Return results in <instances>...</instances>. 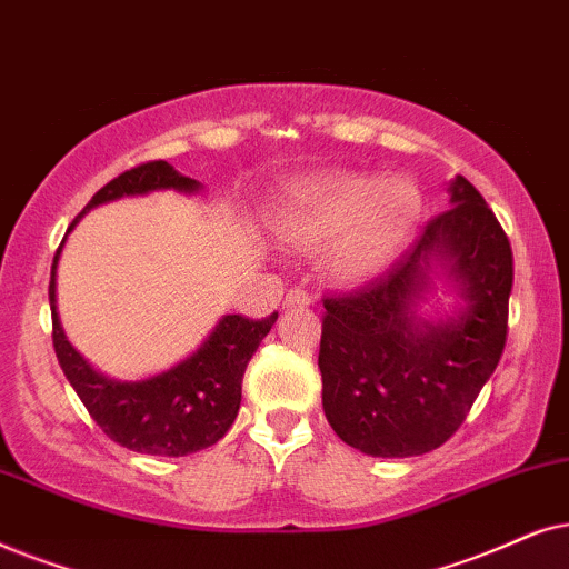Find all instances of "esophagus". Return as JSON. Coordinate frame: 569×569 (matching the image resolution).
Returning a JSON list of instances; mask_svg holds the SVG:
<instances>
[{"mask_svg":"<svg viewBox=\"0 0 569 569\" xmlns=\"http://www.w3.org/2000/svg\"><path fill=\"white\" fill-rule=\"evenodd\" d=\"M286 307H309L312 305V297L305 289H299V286H293V289L286 293Z\"/></svg>","mask_w":569,"mask_h":569,"instance_id":"34e87169","label":"esophagus"}]
</instances>
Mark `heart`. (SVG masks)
I'll return each mask as SVG.
<instances>
[{
  "label": "heart",
  "mask_w": 569,
  "mask_h": 569,
  "mask_svg": "<svg viewBox=\"0 0 569 569\" xmlns=\"http://www.w3.org/2000/svg\"><path fill=\"white\" fill-rule=\"evenodd\" d=\"M421 218V194L406 179L330 171L291 184L276 231L301 249H322L320 262L338 283H367L403 254Z\"/></svg>",
  "instance_id": "b5f03b06"
}]
</instances>
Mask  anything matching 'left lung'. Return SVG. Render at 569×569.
<instances>
[{
    "label": "left lung",
    "mask_w": 569,
    "mask_h": 569,
    "mask_svg": "<svg viewBox=\"0 0 569 569\" xmlns=\"http://www.w3.org/2000/svg\"><path fill=\"white\" fill-rule=\"evenodd\" d=\"M450 206L390 272L322 299V408L336 435L367 456L411 458L448 442L505 351L510 239L468 179L452 181ZM437 267L467 307L423 323L412 305Z\"/></svg>",
    "instance_id": "left-lung-1"
}]
</instances>
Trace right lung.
I'll return each instance as SVG.
<instances>
[{"label":"right lung","instance_id":"add662e5","mask_svg":"<svg viewBox=\"0 0 569 569\" xmlns=\"http://www.w3.org/2000/svg\"><path fill=\"white\" fill-rule=\"evenodd\" d=\"M153 189H179L197 192L200 181L181 177L166 161H148L119 173L109 184L98 189L93 200L82 208L67 231L88 213L90 208L119 200L130 194H148ZM67 239V237H64ZM59 244L51 264L49 305H51V338L59 367L78 392L82 406L103 429L106 437L121 448L142 456L181 458L189 452L206 450L231 429L241 406V380L247 363L278 320L272 312L264 320L244 315H226L197 351L169 372H161L140 382H113L98 375L90 363L64 338L57 315V262L62 254Z\"/></svg>","mask_w":569,"mask_h":569}]
</instances>
